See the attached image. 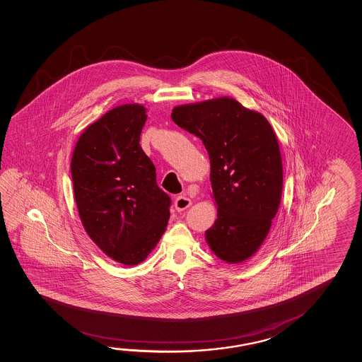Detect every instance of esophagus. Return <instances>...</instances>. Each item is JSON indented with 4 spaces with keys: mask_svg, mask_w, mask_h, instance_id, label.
Returning a JSON list of instances; mask_svg holds the SVG:
<instances>
[{
    "mask_svg": "<svg viewBox=\"0 0 362 362\" xmlns=\"http://www.w3.org/2000/svg\"><path fill=\"white\" fill-rule=\"evenodd\" d=\"M190 206H192V201H190V198H188L185 194L177 197V199L174 201V207H175V209H177L178 212H182L184 209L189 208Z\"/></svg>",
    "mask_w": 362,
    "mask_h": 362,
    "instance_id": "obj_1",
    "label": "esophagus"
}]
</instances>
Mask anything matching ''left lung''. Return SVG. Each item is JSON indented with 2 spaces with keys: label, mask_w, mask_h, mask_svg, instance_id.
Wrapping results in <instances>:
<instances>
[{
  "label": "left lung",
  "mask_w": 362,
  "mask_h": 362,
  "mask_svg": "<svg viewBox=\"0 0 362 362\" xmlns=\"http://www.w3.org/2000/svg\"><path fill=\"white\" fill-rule=\"evenodd\" d=\"M179 127L207 148L211 184L218 206L206 240L221 260L238 264L254 255L272 227L283 190V165L267 119L233 98L173 110Z\"/></svg>",
  "instance_id": "1"
}]
</instances>
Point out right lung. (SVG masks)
<instances>
[{
    "instance_id": "obj_1",
    "label": "right lung",
    "mask_w": 362,
    "mask_h": 362,
    "mask_svg": "<svg viewBox=\"0 0 362 362\" xmlns=\"http://www.w3.org/2000/svg\"><path fill=\"white\" fill-rule=\"evenodd\" d=\"M146 117L136 103L113 108L84 130L71 156L84 230L107 256L129 267L148 257L170 217L172 199L140 146Z\"/></svg>"
}]
</instances>
